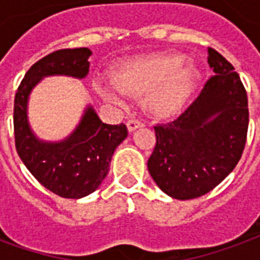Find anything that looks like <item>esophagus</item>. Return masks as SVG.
Here are the masks:
<instances>
[{
	"label": "esophagus",
	"instance_id": "obj_1",
	"mask_svg": "<svg viewBox=\"0 0 260 260\" xmlns=\"http://www.w3.org/2000/svg\"><path fill=\"white\" fill-rule=\"evenodd\" d=\"M143 126H145V123L143 120H140V119H130L127 122L128 132H134L136 128L143 127Z\"/></svg>",
	"mask_w": 260,
	"mask_h": 260
}]
</instances>
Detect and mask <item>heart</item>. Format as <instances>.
<instances>
[{
    "mask_svg": "<svg viewBox=\"0 0 260 260\" xmlns=\"http://www.w3.org/2000/svg\"><path fill=\"white\" fill-rule=\"evenodd\" d=\"M181 54H153L124 66L115 77L119 90L127 95H145L147 105L158 115H172L184 107L200 73L185 63ZM109 96H115L108 92Z\"/></svg>",
    "mask_w": 260,
    "mask_h": 260,
    "instance_id": "heart-1",
    "label": "heart"
}]
</instances>
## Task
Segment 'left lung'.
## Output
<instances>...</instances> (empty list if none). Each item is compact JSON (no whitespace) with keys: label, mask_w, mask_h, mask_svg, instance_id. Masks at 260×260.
Returning a JSON list of instances; mask_svg holds the SVG:
<instances>
[{"label":"left lung","mask_w":260,"mask_h":260,"mask_svg":"<svg viewBox=\"0 0 260 260\" xmlns=\"http://www.w3.org/2000/svg\"><path fill=\"white\" fill-rule=\"evenodd\" d=\"M208 63L215 75L190 107L172 122L156 124L148 172L165 194L194 200L233 172L245 148L249 122L245 87L234 66L213 48Z\"/></svg>","instance_id":"left-lung-1"}]
</instances>
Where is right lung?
<instances>
[{"label": "right lung", "mask_w": 260, "mask_h": 260, "mask_svg": "<svg viewBox=\"0 0 260 260\" xmlns=\"http://www.w3.org/2000/svg\"><path fill=\"white\" fill-rule=\"evenodd\" d=\"M91 51L65 48L45 55L24 75L15 94L13 133L19 158L40 184L62 198H83L94 192L107 177L112 155L127 137L126 124H107L88 108L79 127L62 143H43L27 123V98L44 76L86 77Z\"/></svg>", "instance_id": "right-lung-1"}]
</instances>
